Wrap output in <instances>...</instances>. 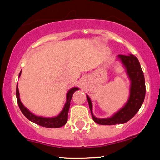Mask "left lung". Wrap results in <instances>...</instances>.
<instances>
[{
  "instance_id": "8db88e82",
  "label": "left lung",
  "mask_w": 160,
  "mask_h": 160,
  "mask_svg": "<svg viewBox=\"0 0 160 160\" xmlns=\"http://www.w3.org/2000/svg\"><path fill=\"white\" fill-rule=\"evenodd\" d=\"M118 58L120 59L125 68L126 72L131 82L130 97L127 103L112 117L106 119H98L93 115L92 101L89 96L87 95L93 120L96 123L102 125H114L117 124H124L128 122L139 111L145 98V78L138 58L132 54H129V55L119 54L118 55Z\"/></svg>"
}]
</instances>
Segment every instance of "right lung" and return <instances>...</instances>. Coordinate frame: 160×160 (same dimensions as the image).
I'll list each match as a JSON object with an SVG mask.
<instances>
[{
	"label": "right lung",
	"instance_id": "add662e5",
	"mask_svg": "<svg viewBox=\"0 0 160 160\" xmlns=\"http://www.w3.org/2000/svg\"><path fill=\"white\" fill-rule=\"evenodd\" d=\"M21 72L19 74V77L21 75ZM76 90H78V87H73L71 88L70 90L68 92L66 95V102H65L64 108L60 113V114L54 117H38V116H36L33 113L30 112L27 108L24 106V105L22 103L19 99V92L18 89V84L17 85V89H16V96L17 99V102H18V106L20 108L22 113L25 115V117L38 125L45 127V128H60L66 124L68 121V111L70 108V104H71V100L72 99V96L74 92Z\"/></svg>",
	"mask_w": 160,
	"mask_h": 160
}]
</instances>
